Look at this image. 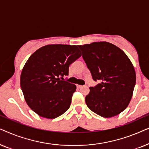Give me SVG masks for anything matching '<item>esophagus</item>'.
<instances>
[{
	"label": "esophagus",
	"mask_w": 149,
	"mask_h": 149,
	"mask_svg": "<svg viewBox=\"0 0 149 149\" xmlns=\"http://www.w3.org/2000/svg\"><path fill=\"white\" fill-rule=\"evenodd\" d=\"M83 85H77V87H79V88H81V87H83Z\"/></svg>",
	"instance_id": "esophagus-1"
}]
</instances>
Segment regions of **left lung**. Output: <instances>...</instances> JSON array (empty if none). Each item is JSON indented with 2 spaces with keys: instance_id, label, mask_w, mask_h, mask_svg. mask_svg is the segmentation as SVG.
<instances>
[{
  "instance_id": "left-lung-1",
  "label": "left lung",
  "mask_w": 149,
  "mask_h": 149,
  "mask_svg": "<svg viewBox=\"0 0 149 149\" xmlns=\"http://www.w3.org/2000/svg\"><path fill=\"white\" fill-rule=\"evenodd\" d=\"M94 81L85 97L89 109L101 117H115L127 107L136 84L131 61L117 46L107 42L79 45Z\"/></svg>"
}]
</instances>
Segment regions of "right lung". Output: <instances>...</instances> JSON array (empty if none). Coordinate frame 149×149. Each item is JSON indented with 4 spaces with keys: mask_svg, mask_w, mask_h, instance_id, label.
<instances>
[{
    "mask_svg": "<svg viewBox=\"0 0 149 149\" xmlns=\"http://www.w3.org/2000/svg\"><path fill=\"white\" fill-rule=\"evenodd\" d=\"M77 45H49L30 57L21 74L20 85L26 103L36 114L55 119L70 108L76 85L64 80L69 66L81 57Z\"/></svg>",
    "mask_w": 149,
    "mask_h": 149,
    "instance_id": "add662e5",
    "label": "right lung"
}]
</instances>
